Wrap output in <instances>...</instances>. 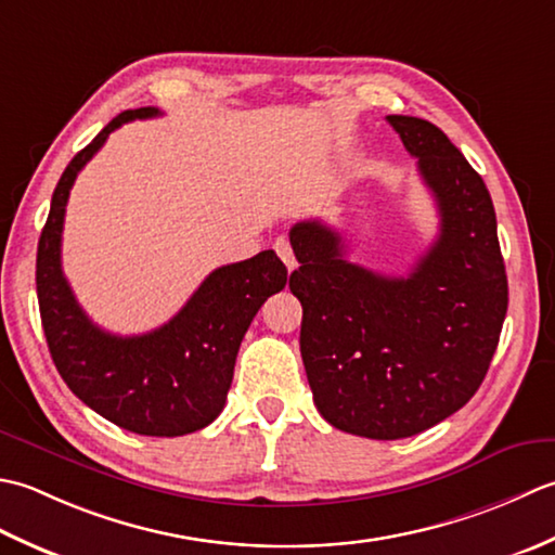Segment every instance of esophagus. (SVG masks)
Segmentation results:
<instances>
[{
	"mask_svg": "<svg viewBox=\"0 0 555 555\" xmlns=\"http://www.w3.org/2000/svg\"><path fill=\"white\" fill-rule=\"evenodd\" d=\"M273 248L278 251V256L282 258V263L287 266V270H294V268H297V258H294V254H292V246H289V242L285 240V236H278L275 244H273Z\"/></svg>",
	"mask_w": 555,
	"mask_h": 555,
	"instance_id": "34e87169",
	"label": "esophagus"
}]
</instances>
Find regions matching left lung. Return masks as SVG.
<instances>
[{
  "label": "left lung",
  "mask_w": 555,
  "mask_h": 555,
  "mask_svg": "<svg viewBox=\"0 0 555 555\" xmlns=\"http://www.w3.org/2000/svg\"><path fill=\"white\" fill-rule=\"evenodd\" d=\"M434 194L440 232L404 278L345 258L321 220L289 230L299 268L301 359L313 402L345 434L398 440L465 406L489 371L507 311L495 210L483 179L448 135L420 117L390 115Z\"/></svg>",
  "instance_id": "8db88e82"
}]
</instances>
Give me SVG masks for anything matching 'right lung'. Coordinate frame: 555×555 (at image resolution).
<instances>
[{"mask_svg":"<svg viewBox=\"0 0 555 555\" xmlns=\"http://www.w3.org/2000/svg\"><path fill=\"white\" fill-rule=\"evenodd\" d=\"M157 115V107L121 112L66 165L38 242L36 285L52 361L76 398L131 434L172 438L218 420L248 325L270 294L285 289L287 268L268 248L212 270L175 319L143 335H112L88 319L62 273L69 191L112 131Z\"/></svg>","mask_w":555,"mask_h":555,"instance_id":"add662e5","label":"right lung"}]
</instances>
